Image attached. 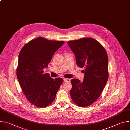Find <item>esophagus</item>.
I'll return each instance as SVG.
<instances>
[{
    "mask_svg": "<svg viewBox=\"0 0 130 130\" xmlns=\"http://www.w3.org/2000/svg\"><path fill=\"white\" fill-rule=\"evenodd\" d=\"M63 80L65 82H67V83H70V82H71V80L70 79H68V78H64Z\"/></svg>",
    "mask_w": 130,
    "mask_h": 130,
    "instance_id": "34e87169",
    "label": "esophagus"
}]
</instances>
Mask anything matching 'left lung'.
<instances>
[{"label":"left lung","instance_id":"left-lung-1","mask_svg":"<svg viewBox=\"0 0 130 130\" xmlns=\"http://www.w3.org/2000/svg\"><path fill=\"white\" fill-rule=\"evenodd\" d=\"M68 44L75 55L77 65L85 68L83 82L71 80V97L76 105L86 107L98 98L107 83L108 55L102 45L92 38L69 41Z\"/></svg>","mask_w":130,"mask_h":130}]
</instances>
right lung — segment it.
<instances>
[{
	"label": "right lung",
	"instance_id": "right-lung-1",
	"mask_svg": "<svg viewBox=\"0 0 130 130\" xmlns=\"http://www.w3.org/2000/svg\"><path fill=\"white\" fill-rule=\"evenodd\" d=\"M63 41L49 40L37 37L21 48L18 56L16 75L23 93L32 104L45 108L52 102L63 82L53 79L43 69L48 66L55 52Z\"/></svg>",
	"mask_w": 130,
	"mask_h": 130
}]
</instances>
